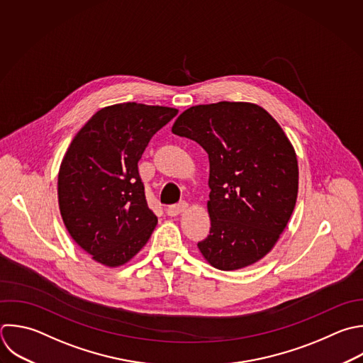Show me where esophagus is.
<instances>
[{"label":"esophagus","mask_w":363,"mask_h":363,"mask_svg":"<svg viewBox=\"0 0 363 363\" xmlns=\"http://www.w3.org/2000/svg\"><path fill=\"white\" fill-rule=\"evenodd\" d=\"M187 207H189V204H187L186 201H183V203H179V204L169 206V207L166 208V213H167L170 217H176V216L182 214L184 210H187Z\"/></svg>","instance_id":"1"}]
</instances>
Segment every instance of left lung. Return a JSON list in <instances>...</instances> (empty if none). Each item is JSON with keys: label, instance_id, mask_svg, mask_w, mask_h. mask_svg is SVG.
<instances>
[{"label": "left lung", "instance_id": "1", "mask_svg": "<svg viewBox=\"0 0 363 363\" xmlns=\"http://www.w3.org/2000/svg\"><path fill=\"white\" fill-rule=\"evenodd\" d=\"M172 132L208 155L210 234L199 250L223 271L241 269L277 244L298 196V160L278 122L248 102L197 105Z\"/></svg>", "mask_w": 363, "mask_h": 363}]
</instances>
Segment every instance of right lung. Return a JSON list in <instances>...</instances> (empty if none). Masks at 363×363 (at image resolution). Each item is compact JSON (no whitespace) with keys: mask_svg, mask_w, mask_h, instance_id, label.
<instances>
[{"mask_svg":"<svg viewBox=\"0 0 363 363\" xmlns=\"http://www.w3.org/2000/svg\"><path fill=\"white\" fill-rule=\"evenodd\" d=\"M177 112L136 102L106 106L71 142L58 173L60 210L72 240L96 262L121 267L149 241L157 217L138 162Z\"/></svg>","mask_w":363,"mask_h":363,"instance_id":"add662e5","label":"right lung"}]
</instances>
